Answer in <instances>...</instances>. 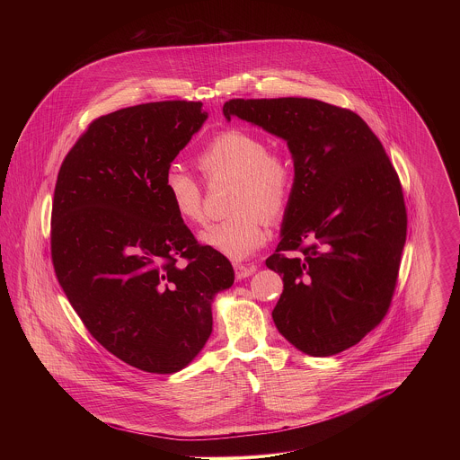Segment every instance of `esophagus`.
Wrapping results in <instances>:
<instances>
[{
	"label": "esophagus",
	"mask_w": 460,
	"mask_h": 460,
	"mask_svg": "<svg viewBox=\"0 0 460 460\" xmlns=\"http://www.w3.org/2000/svg\"><path fill=\"white\" fill-rule=\"evenodd\" d=\"M257 269L253 267V265H241V263H236L234 265V274H236V279H246V278H250L253 272H255Z\"/></svg>",
	"instance_id": "1"
}]
</instances>
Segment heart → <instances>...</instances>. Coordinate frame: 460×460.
<instances>
[{
	"label": "heart",
	"mask_w": 460,
	"mask_h": 460,
	"mask_svg": "<svg viewBox=\"0 0 460 460\" xmlns=\"http://www.w3.org/2000/svg\"><path fill=\"white\" fill-rule=\"evenodd\" d=\"M198 169L208 182L233 181L227 219L205 227L198 240L229 261L250 259L267 238V219H278L286 210L295 175L289 162L267 154L261 136L243 129H227L214 136L197 156ZM164 188L179 219L190 224L203 220L201 188L188 172L171 167Z\"/></svg>",
	"instance_id": "heart-1"
}]
</instances>
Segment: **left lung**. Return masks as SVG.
Segmentation results:
<instances>
[{
    "label": "left lung",
    "mask_w": 460,
    "mask_h": 460,
    "mask_svg": "<svg viewBox=\"0 0 460 460\" xmlns=\"http://www.w3.org/2000/svg\"><path fill=\"white\" fill-rule=\"evenodd\" d=\"M222 113L281 137L293 160L281 241L265 261L285 283L276 328L312 357L350 349L385 317L407 236L383 145L357 113L310 98L229 100Z\"/></svg>",
    "instance_id": "obj_1"
}]
</instances>
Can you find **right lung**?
<instances>
[{
    "instance_id": "1",
    "label": "right lung",
    "mask_w": 460,
    "mask_h": 460,
    "mask_svg": "<svg viewBox=\"0 0 460 460\" xmlns=\"http://www.w3.org/2000/svg\"><path fill=\"white\" fill-rule=\"evenodd\" d=\"M208 113L156 102L96 119L60 167L51 214L58 283L93 338L136 369L174 374L212 334L231 262L199 246L164 177ZM186 258V266H177Z\"/></svg>"
}]
</instances>
